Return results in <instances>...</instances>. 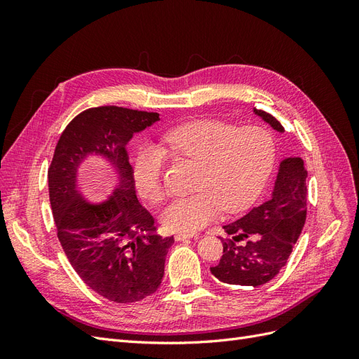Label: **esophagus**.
<instances>
[{"label":"esophagus","instance_id":"34e87169","mask_svg":"<svg viewBox=\"0 0 359 359\" xmlns=\"http://www.w3.org/2000/svg\"><path fill=\"white\" fill-rule=\"evenodd\" d=\"M198 233H177L175 235V241H186L191 240V238H198Z\"/></svg>","mask_w":359,"mask_h":359}]
</instances>
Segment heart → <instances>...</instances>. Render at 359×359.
<instances>
[{"label": "heart", "instance_id": "obj_1", "mask_svg": "<svg viewBox=\"0 0 359 359\" xmlns=\"http://www.w3.org/2000/svg\"><path fill=\"white\" fill-rule=\"evenodd\" d=\"M172 153L198 161L196 193L172 199L161 214L170 232L193 233L208 224L224 206L241 210L262 189L274 160V140L264 127H238L201 119L178 126L163 136ZM163 156L153 145H142L132 160L136 193L149 203L163 198Z\"/></svg>", "mask_w": 359, "mask_h": 359}]
</instances>
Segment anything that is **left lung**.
Masks as SVG:
<instances>
[{"label":"left lung","instance_id":"8db88e82","mask_svg":"<svg viewBox=\"0 0 359 359\" xmlns=\"http://www.w3.org/2000/svg\"><path fill=\"white\" fill-rule=\"evenodd\" d=\"M277 132L285 128L265 111L253 109ZM307 170L301 157L280 163L271 198L240 220L223 226V256L211 273L226 285L262 286L287 264L307 217Z\"/></svg>","mask_w":359,"mask_h":359}]
</instances>
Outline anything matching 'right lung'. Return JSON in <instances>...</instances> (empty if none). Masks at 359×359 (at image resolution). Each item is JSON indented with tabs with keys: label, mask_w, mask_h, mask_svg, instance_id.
Segmentation results:
<instances>
[{
	"label": "right lung",
	"mask_w": 359,
	"mask_h": 359,
	"mask_svg": "<svg viewBox=\"0 0 359 359\" xmlns=\"http://www.w3.org/2000/svg\"><path fill=\"white\" fill-rule=\"evenodd\" d=\"M157 112L118 106L91 107L60 136L48 170L49 199L61 247L86 286L103 298L132 304L158 289L173 236L156 233L154 219L136 196L127 144L158 121ZM99 155L114 169L118 186L102 204L77 190L81 165Z\"/></svg>",
	"instance_id": "add662e5"
}]
</instances>
